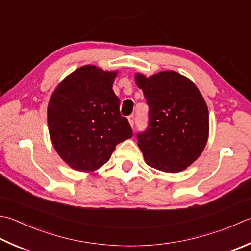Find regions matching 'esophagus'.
<instances>
[{"label":"esophagus","mask_w":251,"mask_h":251,"mask_svg":"<svg viewBox=\"0 0 251 251\" xmlns=\"http://www.w3.org/2000/svg\"><path fill=\"white\" fill-rule=\"evenodd\" d=\"M128 122L131 127H134V123H135V116L134 115H130L128 116Z\"/></svg>","instance_id":"esophagus-1"}]
</instances>
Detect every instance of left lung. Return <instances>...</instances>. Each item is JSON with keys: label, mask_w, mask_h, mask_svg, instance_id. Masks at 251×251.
<instances>
[{"label": "left lung", "mask_w": 251, "mask_h": 251, "mask_svg": "<svg viewBox=\"0 0 251 251\" xmlns=\"http://www.w3.org/2000/svg\"><path fill=\"white\" fill-rule=\"evenodd\" d=\"M149 105V126L138 134L146 163L168 173L188 168L202 153L209 138V111L197 86L174 71L150 77L135 74Z\"/></svg>", "instance_id": "8db88e82"}]
</instances>
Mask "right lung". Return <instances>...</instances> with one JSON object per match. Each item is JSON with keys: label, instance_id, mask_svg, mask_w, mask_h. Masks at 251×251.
Masks as SVG:
<instances>
[{"label": "right lung", "instance_id": "obj_1", "mask_svg": "<svg viewBox=\"0 0 251 251\" xmlns=\"http://www.w3.org/2000/svg\"><path fill=\"white\" fill-rule=\"evenodd\" d=\"M117 71L83 65L54 89L48 104L54 149L73 170L93 173L110 160L116 145L131 138L120 99L113 91Z\"/></svg>", "mask_w": 251, "mask_h": 251}]
</instances>
